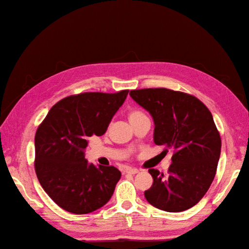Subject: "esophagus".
<instances>
[{
    "instance_id": "esophagus-1",
    "label": "esophagus",
    "mask_w": 249,
    "mask_h": 249,
    "mask_svg": "<svg viewBox=\"0 0 249 249\" xmlns=\"http://www.w3.org/2000/svg\"><path fill=\"white\" fill-rule=\"evenodd\" d=\"M125 171L127 172V173H130V174H136V173L139 172V170H138V169H137V168H130V167L126 168Z\"/></svg>"
}]
</instances>
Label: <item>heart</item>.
Returning a JSON list of instances; mask_svg holds the SVG:
<instances>
[{
  "instance_id": "1",
  "label": "heart",
  "mask_w": 249,
  "mask_h": 249,
  "mask_svg": "<svg viewBox=\"0 0 249 249\" xmlns=\"http://www.w3.org/2000/svg\"><path fill=\"white\" fill-rule=\"evenodd\" d=\"M143 118H146V115L142 112L140 109H133V110H130L128 113V120L130 123H133V122L138 121V120L143 119Z\"/></svg>"
}]
</instances>
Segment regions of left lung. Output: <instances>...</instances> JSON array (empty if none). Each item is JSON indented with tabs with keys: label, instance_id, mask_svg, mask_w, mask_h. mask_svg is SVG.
<instances>
[{
	"label": "left lung",
	"instance_id": "left-lung-1",
	"mask_svg": "<svg viewBox=\"0 0 249 249\" xmlns=\"http://www.w3.org/2000/svg\"><path fill=\"white\" fill-rule=\"evenodd\" d=\"M129 95L154 120V142L173 147L168 176L150 169L153 185L145 199L166 212L197 204L215 178L221 140L208 107L194 95L165 88L133 89Z\"/></svg>",
	"mask_w": 249,
	"mask_h": 249
}]
</instances>
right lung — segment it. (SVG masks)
I'll return each instance as SVG.
<instances>
[{"label": "right lung", "instance_id": "obj_1", "mask_svg": "<svg viewBox=\"0 0 249 249\" xmlns=\"http://www.w3.org/2000/svg\"><path fill=\"white\" fill-rule=\"evenodd\" d=\"M129 89L116 93L86 92L57 102L35 134V172L49 197L72 214L102 208L121 178L113 166L88 163V139L102 136L125 102Z\"/></svg>", "mask_w": 249, "mask_h": 249}]
</instances>
